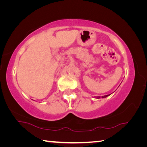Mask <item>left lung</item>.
I'll return each mask as SVG.
<instances>
[{"mask_svg": "<svg viewBox=\"0 0 147 147\" xmlns=\"http://www.w3.org/2000/svg\"><path fill=\"white\" fill-rule=\"evenodd\" d=\"M110 94H108V95H104V96H102L101 98H106V97H107V96H109L110 95ZM96 98H100V96H96V97H95Z\"/></svg>", "mask_w": 147, "mask_h": 147, "instance_id": "left-lung-1", "label": "left lung"}]
</instances>
